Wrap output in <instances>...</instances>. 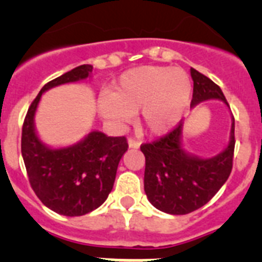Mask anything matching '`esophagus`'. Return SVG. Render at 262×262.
Segmentation results:
<instances>
[{
  "label": "esophagus",
  "instance_id": "obj_1",
  "mask_svg": "<svg viewBox=\"0 0 262 262\" xmlns=\"http://www.w3.org/2000/svg\"><path fill=\"white\" fill-rule=\"evenodd\" d=\"M127 143H128V147L133 148V149H138L139 147H140V143L138 142V140H135V139L129 138L128 140H127Z\"/></svg>",
  "mask_w": 262,
  "mask_h": 262
}]
</instances>
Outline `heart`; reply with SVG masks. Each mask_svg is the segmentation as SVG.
Listing matches in <instances>:
<instances>
[{
	"label": "heart",
	"instance_id": "obj_1",
	"mask_svg": "<svg viewBox=\"0 0 262 262\" xmlns=\"http://www.w3.org/2000/svg\"><path fill=\"white\" fill-rule=\"evenodd\" d=\"M191 81L182 69L144 66L124 72L115 89L99 94L97 108L103 119L127 123L142 110V123L155 135L174 128L187 111Z\"/></svg>",
	"mask_w": 262,
	"mask_h": 262
}]
</instances>
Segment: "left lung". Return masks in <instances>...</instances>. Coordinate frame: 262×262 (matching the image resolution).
I'll return each instance as SVG.
<instances>
[{"mask_svg":"<svg viewBox=\"0 0 262 262\" xmlns=\"http://www.w3.org/2000/svg\"><path fill=\"white\" fill-rule=\"evenodd\" d=\"M194 108L201 102L216 99L230 108L223 92L209 77L190 68ZM230 140L212 157L191 154L184 145V122L160 140L140 147L145 156L144 191L160 211L185 215L205 206L230 177L235 148V119L231 117Z\"/></svg>","mask_w":262,"mask_h":262,"instance_id":"1","label":"left lung"}]
</instances>
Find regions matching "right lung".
<instances>
[{
    "mask_svg": "<svg viewBox=\"0 0 262 262\" xmlns=\"http://www.w3.org/2000/svg\"><path fill=\"white\" fill-rule=\"evenodd\" d=\"M92 72L93 67L84 64L45 85L22 128V157L32 190L48 209L66 216L88 214L107 200L118 164L128 148L124 136H107L98 129L64 147H52L39 138L35 114L41 96L52 88L92 78Z\"/></svg>",
    "mask_w": 262,
    "mask_h": 262,
    "instance_id": "obj_1",
    "label": "right lung"
}]
</instances>
